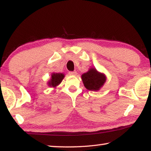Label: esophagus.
Returning <instances> with one entry per match:
<instances>
[{"label":"esophagus","mask_w":151,"mask_h":151,"mask_svg":"<svg viewBox=\"0 0 151 151\" xmlns=\"http://www.w3.org/2000/svg\"><path fill=\"white\" fill-rule=\"evenodd\" d=\"M69 74H70V76H76V74H77V72H76V71H70V72H69Z\"/></svg>","instance_id":"1"}]
</instances>
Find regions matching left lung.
Masks as SVG:
<instances>
[{"label":"left lung","instance_id":"1","mask_svg":"<svg viewBox=\"0 0 151 151\" xmlns=\"http://www.w3.org/2000/svg\"><path fill=\"white\" fill-rule=\"evenodd\" d=\"M81 80L85 88L88 90L98 91L106 82V77L96 68H90L87 72L81 75Z\"/></svg>","mask_w":151,"mask_h":151}]
</instances>
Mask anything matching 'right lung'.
I'll return each instance as SVG.
<instances>
[{
	"mask_svg": "<svg viewBox=\"0 0 151 151\" xmlns=\"http://www.w3.org/2000/svg\"><path fill=\"white\" fill-rule=\"evenodd\" d=\"M63 73H53L51 75V80L48 81V86L50 87L55 88L57 86H58L59 83H61L63 79L64 78Z\"/></svg>",
	"mask_w": 151,
	"mask_h": 151,
	"instance_id": "add662e5",
	"label": "right lung"
}]
</instances>
